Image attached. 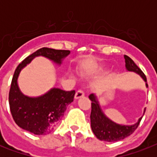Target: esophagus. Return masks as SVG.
<instances>
[{
  "mask_svg": "<svg viewBox=\"0 0 157 157\" xmlns=\"http://www.w3.org/2000/svg\"><path fill=\"white\" fill-rule=\"evenodd\" d=\"M84 95H85V94H84L83 90H79L76 91V94H75V97H74V98L75 99H79V98H82V97H84Z\"/></svg>",
  "mask_w": 157,
  "mask_h": 157,
  "instance_id": "obj_1",
  "label": "esophagus"
}]
</instances>
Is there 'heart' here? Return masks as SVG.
I'll return each instance as SVG.
<instances>
[{"label":"heart","instance_id":"heart-1","mask_svg":"<svg viewBox=\"0 0 157 157\" xmlns=\"http://www.w3.org/2000/svg\"><path fill=\"white\" fill-rule=\"evenodd\" d=\"M101 70V68H99V67H97V68H96V71H100Z\"/></svg>","mask_w":157,"mask_h":157}]
</instances>
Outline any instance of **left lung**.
<instances>
[{
    "instance_id": "8db88e82",
    "label": "left lung",
    "mask_w": 157,
    "mask_h": 157,
    "mask_svg": "<svg viewBox=\"0 0 157 157\" xmlns=\"http://www.w3.org/2000/svg\"><path fill=\"white\" fill-rule=\"evenodd\" d=\"M124 58L125 60V68L127 71H133L139 75L142 79L146 82L147 87H148L147 84L146 76L141 71V69L134 63V62L129 57L124 55ZM89 98L92 102L90 114L91 129L93 130L94 135L97 137V139L99 140L106 142H117L122 140L133 134L141 121L143 117H140L138 120V121L134 124H117L104 114L96 94H91L89 96ZM145 111L146 109H144V115Z\"/></svg>"
}]
</instances>
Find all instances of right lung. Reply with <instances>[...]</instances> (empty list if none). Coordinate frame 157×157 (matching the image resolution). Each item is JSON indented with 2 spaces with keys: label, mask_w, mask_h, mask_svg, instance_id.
<instances>
[{
  "label": "right lung",
  "mask_w": 157,
  "mask_h": 157,
  "mask_svg": "<svg viewBox=\"0 0 157 157\" xmlns=\"http://www.w3.org/2000/svg\"><path fill=\"white\" fill-rule=\"evenodd\" d=\"M70 50L41 48L27 57L13 73L9 94L11 114L18 126L37 135L49 134L61 120L67 107L73 101L75 91H64L52 88L42 95L29 97L23 94L18 87V79L21 71L36 57L42 56L60 66Z\"/></svg>",
  "instance_id": "add662e5"
}]
</instances>
